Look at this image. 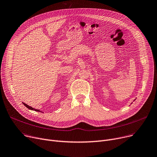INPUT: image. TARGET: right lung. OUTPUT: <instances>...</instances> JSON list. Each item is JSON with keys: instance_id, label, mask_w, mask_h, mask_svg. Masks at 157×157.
<instances>
[{"instance_id": "add662e5", "label": "right lung", "mask_w": 157, "mask_h": 157, "mask_svg": "<svg viewBox=\"0 0 157 157\" xmlns=\"http://www.w3.org/2000/svg\"><path fill=\"white\" fill-rule=\"evenodd\" d=\"M23 103L24 104V105H25V106H26V107L28 109H30V110H35V111H38V112H40L39 110H37V109H33V107H30V106L28 105L27 104H26V103Z\"/></svg>"}]
</instances>
